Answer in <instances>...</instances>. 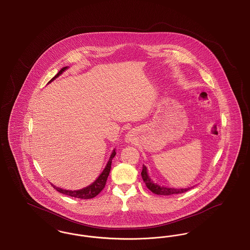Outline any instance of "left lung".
Wrapping results in <instances>:
<instances>
[{
	"label": "left lung",
	"instance_id": "1",
	"mask_svg": "<svg viewBox=\"0 0 250 250\" xmlns=\"http://www.w3.org/2000/svg\"><path fill=\"white\" fill-rule=\"evenodd\" d=\"M142 177H143V182L145 183L147 188L149 190L152 191L153 193L157 194V195H164V196H170V195H175V194H182L184 192L189 190V188H164V187H159L158 185L154 184L151 179L149 178L148 173H147V168L146 167L143 166V170H142Z\"/></svg>",
	"mask_w": 250,
	"mask_h": 250
}]
</instances>
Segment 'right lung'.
<instances>
[{"mask_svg":"<svg viewBox=\"0 0 250 250\" xmlns=\"http://www.w3.org/2000/svg\"><path fill=\"white\" fill-rule=\"evenodd\" d=\"M67 67H62L61 70H60L51 80L50 82H52L54 79H56L57 77H59L60 75L64 71ZM49 82V83H50ZM116 153H115V150L112 152V154L110 155V158L107 162V166L105 167V169L103 170V172L100 174V176L98 178L95 180V182L90 185L89 187L85 188L83 189H81V190H65V189H62L59 188H56L55 186L51 185L54 189H56L57 191H59L60 193H62L66 196H70V197H74V198H78V199H83V200H88V199H93L96 197L101 191L103 190V188H105L106 186V182H107V177H108V174H109V171H110V167H111V160L112 158L115 156Z\"/></svg>","mask_w":250,"mask_h":250,"instance_id":"obj_1","label":"right lung"}]
</instances>
